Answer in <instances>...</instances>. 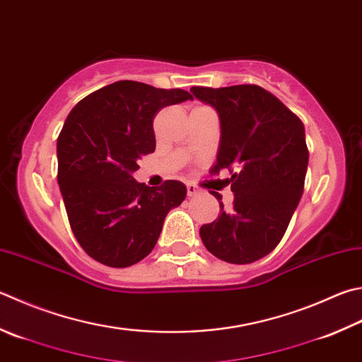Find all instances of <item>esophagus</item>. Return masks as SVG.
<instances>
[{"label": "esophagus", "instance_id": "34e87169", "mask_svg": "<svg viewBox=\"0 0 362 362\" xmlns=\"http://www.w3.org/2000/svg\"><path fill=\"white\" fill-rule=\"evenodd\" d=\"M200 192H202L200 187H197L195 184H192V182H187V195L189 197H194V195L200 194Z\"/></svg>", "mask_w": 362, "mask_h": 362}]
</instances>
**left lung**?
Returning a JSON list of instances; mask_svg holds the SVG:
<instances>
[{"label":"left lung","mask_w":362,"mask_h":362,"mask_svg":"<svg viewBox=\"0 0 362 362\" xmlns=\"http://www.w3.org/2000/svg\"><path fill=\"white\" fill-rule=\"evenodd\" d=\"M190 91L219 115L214 172L228 168L235 194L230 209L219 202V217L202 225V241L227 263L260 260L281 243L303 195L309 163L304 124L262 86H192Z\"/></svg>","instance_id":"8db88e82"}]
</instances>
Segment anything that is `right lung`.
Returning <instances> with one entry per match:
<instances>
[{"label": "right lung", "instance_id": "1", "mask_svg": "<svg viewBox=\"0 0 362 362\" xmlns=\"http://www.w3.org/2000/svg\"><path fill=\"white\" fill-rule=\"evenodd\" d=\"M187 99L178 88L121 80L88 94L64 121L57 141L59 190L75 238L96 262L126 268L143 260L168 211L186 199L181 181L149 187L134 172L156 149V113Z\"/></svg>", "mask_w": 362, "mask_h": 362}]
</instances>
